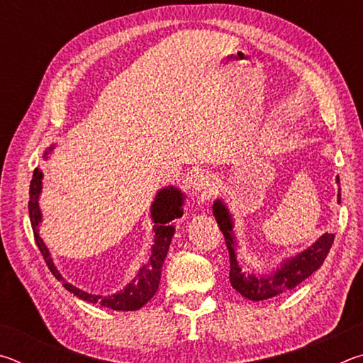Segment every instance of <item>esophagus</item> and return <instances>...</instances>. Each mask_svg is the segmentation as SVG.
Here are the masks:
<instances>
[{"label": "esophagus", "mask_w": 363, "mask_h": 363, "mask_svg": "<svg viewBox=\"0 0 363 363\" xmlns=\"http://www.w3.org/2000/svg\"><path fill=\"white\" fill-rule=\"evenodd\" d=\"M192 190L195 195L201 196V199H208L214 192V184L211 176L205 173V171H200V173H195L192 177Z\"/></svg>", "instance_id": "obj_1"}]
</instances>
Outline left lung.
Returning a JSON list of instances; mask_svg holds the SVG:
<instances>
[{
    "label": "left lung",
    "mask_w": 363,
    "mask_h": 363,
    "mask_svg": "<svg viewBox=\"0 0 363 363\" xmlns=\"http://www.w3.org/2000/svg\"><path fill=\"white\" fill-rule=\"evenodd\" d=\"M336 182L340 184V177H336ZM336 199L337 203H341V189H337ZM213 214L218 220L220 232L224 233V240L230 255V285L233 290L250 301H264L293 290L301 281L311 277L317 269H320L335 240V233H322L311 247L293 256L281 257V261L272 270L266 274H255L245 270L237 257L240 245L235 235V219L223 199L213 201Z\"/></svg>",
    "instance_id": "obj_1"
}]
</instances>
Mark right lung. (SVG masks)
<instances>
[{
	"mask_svg": "<svg viewBox=\"0 0 363 363\" xmlns=\"http://www.w3.org/2000/svg\"><path fill=\"white\" fill-rule=\"evenodd\" d=\"M56 149V145H51L49 149L43 153V160H48L52 150ZM43 190V171L36 168L33 171L32 182H30V201H28V213H30V223L33 227L35 240L38 248L41 251L43 257L48 264L49 270H51L54 277H56L60 284L64 285L65 290L75 294L77 298L86 301V303L101 304L104 307L113 311H138L145 303L153 298V294L157 293L160 279H162V266L164 257L168 255L171 238L174 235L176 224L174 220L181 218L184 214L182 206L186 203L187 195L182 192L179 187L174 186H164L158 190L153 196V201L150 205V218H152V232H153V245L150 248V256L143 267L138 270V274L134 275V279L128 281L125 288L113 294H93L88 291H83L82 288L72 285L70 281H67L62 274L59 272V269L54 264V259L51 256V251L48 250L46 243L43 242L40 235V224L43 223V214L40 210V195Z\"/></svg>",
	"mask_w": 363,
	"mask_h": 363,
	"instance_id": "1",
	"label": "right lung"
}]
</instances>
